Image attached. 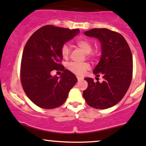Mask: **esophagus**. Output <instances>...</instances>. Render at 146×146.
I'll list each match as a JSON object with an SVG mask.
<instances>
[{"label": "esophagus", "mask_w": 146, "mask_h": 146, "mask_svg": "<svg viewBox=\"0 0 146 146\" xmlns=\"http://www.w3.org/2000/svg\"><path fill=\"white\" fill-rule=\"evenodd\" d=\"M77 79H78V82H80V80H82V78H81L78 77V78H77Z\"/></svg>", "instance_id": "1"}]
</instances>
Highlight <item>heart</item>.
Segmentation results:
<instances>
[{
    "label": "heart",
    "mask_w": 146,
    "mask_h": 146,
    "mask_svg": "<svg viewBox=\"0 0 146 146\" xmlns=\"http://www.w3.org/2000/svg\"><path fill=\"white\" fill-rule=\"evenodd\" d=\"M76 44L86 54H89L90 57L93 56V54H90L92 50V44L90 40L86 39H79L76 42ZM70 48L68 44H64L61 46V54L62 57L65 59L68 58L70 56ZM90 66L88 63H82V64H78V63L71 62L69 63L67 65V68L74 73L75 75L78 76H82L85 73V72L89 70Z\"/></svg>",
    "instance_id": "obj_1"
}]
</instances>
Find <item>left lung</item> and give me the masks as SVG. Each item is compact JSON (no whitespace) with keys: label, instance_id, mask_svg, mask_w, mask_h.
<instances>
[{"label":"left lung","instance_id":"obj_1","mask_svg":"<svg viewBox=\"0 0 146 146\" xmlns=\"http://www.w3.org/2000/svg\"><path fill=\"white\" fill-rule=\"evenodd\" d=\"M85 35L100 42L102 56L93 73L97 77L102 76L104 80L94 82L85 78L88 86L82 95L89 106L105 110L121 100L130 86L133 76L131 51L124 37L117 32L97 28L86 31Z\"/></svg>","mask_w":146,"mask_h":146}]
</instances>
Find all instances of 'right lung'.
Returning <instances> with one entry per match:
<instances>
[{
    "mask_svg": "<svg viewBox=\"0 0 146 146\" xmlns=\"http://www.w3.org/2000/svg\"><path fill=\"white\" fill-rule=\"evenodd\" d=\"M80 32L78 29L46 25L34 32L25 46L20 68L23 88L34 104L43 109L62 105L77 82L76 76L61 64V46ZM63 71L59 78L53 70Z\"/></svg>",
    "mask_w": 146,
    "mask_h": 146,
    "instance_id": "1",
    "label": "right lung"
}]
</instances>
